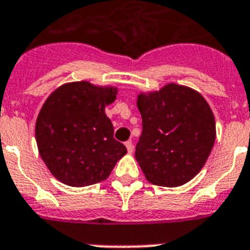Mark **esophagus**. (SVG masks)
<instances>
[{
    "instance_id": "34e87169",
    "label": "esophagus",
    "mask_w": 250,
    "mask_h": 250,
    "mask_svg": "<svg viewBox=\"0 0 250 250\" xmlns=\"http://www.w3.org/2000/svg\"><path fill=\"white\" fill-rule=\"evenodd\" d=\"M125 146H126V150L127 152H133L134 151V146H133V143H131V141H127V142H125Z\"/></svg>"
}]
</instances>
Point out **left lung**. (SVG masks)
Returning <instances> with one entry per match:
<instances>
[{
	"mask_svg": "<svg viewBox=\"0 0 250 250\" xmlns=\"http://www.w3.org/2000/svg\"><path fill=\"white\" fill-rule=\"evenodd\" d=\"M137 107L143 129L135 159L147 181L169 188L190 181L215 142V117L206 99L190 87L167 83L139 92Z\"/></svg>",
	"mask_w": 250,
	"mask_h": 250,
	"instance_id": "1",
	"label": "left lung"
}]
</instances>
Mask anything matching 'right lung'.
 <instances>
[{
    "mask_svg": "<svg viewBox=\"0 0 250 250\" xmlns=\"http://www.w3.org/2000/svg\"><path fill=\"white\" fill-rule=\"evenodd\" d=\"M119 88L87 81L63 83L42 104L35 125L39 154L65 185L87 187L108 179L126 147L113 138L105 107Z\"/></svg>",
    "mask_w": 250,
    "mask_h": 250,
    "instance_id": "obj_1",
    "label": "right lung"
}]
</instances>
